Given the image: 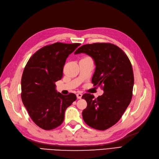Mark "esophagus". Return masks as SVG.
Instances as JSON below:
<instances>
[{"instance_id":"obj_1","label":"esophagus","mask_w":159,"mask_h":159,"mask_svg":"<svg viewBox=\"0 0 159 159\" xmlns=\"http://www.w3.org/2000/svg\"><path fill=\"white\" fill-rule=\"evenodd\" d=\"M76 95H77V98H78V99H81V97H82V93H78L76 94Z\"/></svg>"}]
</instances>
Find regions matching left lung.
Wrapping results in <instances>:
<instances>
[{
  "label": "left lung",
  "instance_id": "obj_1",
  "mask_svg": "<svg viewBox=\"0 0 159 159\" xmlns=\"http://www.w3.org/2000/svg\"><path fill=\"white\" fill-rule=\"evenodd\" d=\"M85 53L93 59L95 70L91 79L104 91L96 99L85 93L88 105L82 112L85 123L98 130H106L117 123L131 102L134 85L132 66L125 52L110 43H94L80 47L75 54Z\"/></svg>",
  "mask_w": 159,
  "mask_h": 159
}]
</instances>
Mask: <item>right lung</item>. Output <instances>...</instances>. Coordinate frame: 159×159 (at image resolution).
Instances as JSON below:
<instances>
[{
	"instance_id": "obj_1",
	"label": "right lung",
	"mask_w": 159,
	"mask_h": 159,
	"mask_svg": "<svg viewBox=\"0 0 159 159\" xmlns=\"http://www.w3.org/2000/svg\"><path fill=\"white\" fill-rule=\"evenodd\" d=\"M80 43L56 42L42 47L27 62L21 80V98L30 118L39 127L52 130L64 120L66 109L76 95L57 92L55 82L63 76L66 60Z\"/></svg>"
}]
</instances>
